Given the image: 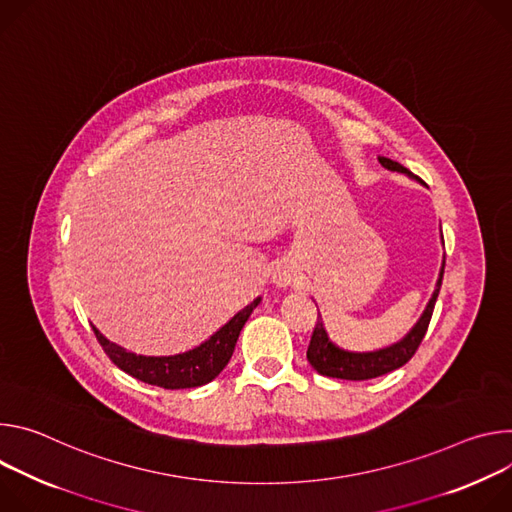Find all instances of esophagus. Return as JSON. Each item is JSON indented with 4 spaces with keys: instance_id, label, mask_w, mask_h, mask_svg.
<instances>
[{
    "instance_id": "34e87169",
    "label": "esophagus",
    "mask_w": 512,
    "mask_h": 512,
    "mask_svg": "<svg viewBox=\"0 0 512 512\" xmlns=\"http://www.w3.org/2000/svg\"><path fill=\"white\" fill-rule=\"evenodd\" d=\"M295 280V272L289 266H278L272 274V282L276 287H289Z\"/></svg>"
}]
</instances>
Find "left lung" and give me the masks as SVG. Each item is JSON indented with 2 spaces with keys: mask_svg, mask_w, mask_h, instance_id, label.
I'll return each mask as SVG.
<instances>
[{
  "mask_svg": "<svg viewBox=\"0 0 512 512\" xmlns=\"http://www.w3.org/2000/svg\"><path fill=\"white\" fill-rule=\"evenodd\" d=\"M378 162L384 168L392 170V173H403L409 179L425 185L417 175H413L409 168H405L399 162H394L386 156H378ZM441 240H443V236H441ZM443 268H445V254H443V262L439 268V278L435 282V291H433L425 311L421 313L419 321L409 329V333L405 337L399 339V342H394L386 348L372 350V352H350V350L339 348L331 342L327 331H325L321 315H317V325L313 329L311 344L307 350L309 364L323 376L342 378V380H368V378H376V376L388 374L396 368L405 366L415 356L419 344L423 342V337L427 333V327H429V321L433 315V307H435V301H437V295L441 289Z\"/></svg>",
  "mask_w": 512,
  "mask_h": 512,
  "instance_id": "left-lung-1",
  "label": "left lung"
}]
</instances>
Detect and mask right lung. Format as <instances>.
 Returning a JSON list of instances; mask_svg holds the SVG:
<instances>
[{"mask_svg": "<svg viewBox=\"0 0 512 512\" xmlns=\"http://www.w3.org/2000/svg\"><path fill=\"white\" fill-rule=\"evenodd\" d=\"M260 297H256L250 305L238 311L223 327H219L209 339L189 352L175 356H142L134 354L109 339L95 327V337L109 356L126 374L160 388L179 390V388H195L211 382L230 362L242 327L246 325L252 311L260 305Z\"/></svg>", "mask_w": 512, "mask_h": 512, "instance_id": "add662e5", "label": "right lung"}]
</instances>
